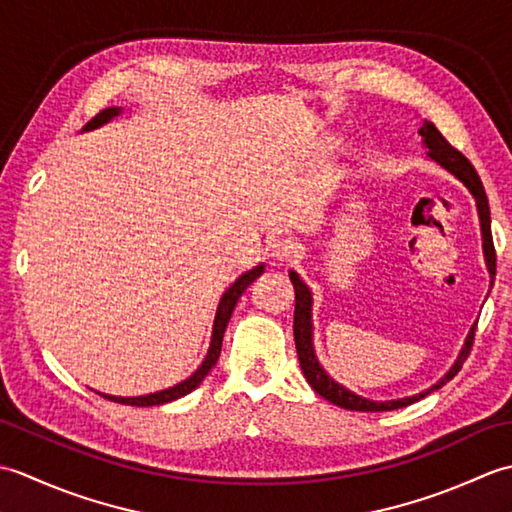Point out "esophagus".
Returning a JSON list of instances; mask_svg holds the SVG:
<instances>
[{
    "mask_svg": "<svg viewBox=\"0 0 512 512\" xmlns=\"http://www.w3.org/2000/svg\"><path fill=\"white\" fill-rule=\"evenodd\" d=\"M270 255H273L277 262H292V259L295 257H299V253H301V246L295 242V239L292 237H275L273 242H270Z\"/></svg>",
    "mask_w": 512,
    "mask_h": 512,
    "instance_id": "34e87169",
    "label": "esophagus"
}]
</instances>
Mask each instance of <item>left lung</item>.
<instances>
[{"label": "left lung", "mask_w": 512, "mask_h": 512, "mask_svg": "<svg viewBox=\"0 0 512 512\" xmlns=\"http://www.w3.org/2000/svg\"><path fill=\"white\" fill-rule=\"evenodd\" d=\"M418 134L422 136V145L429 149L427 156L433 162H438L442 169H447L449 173H453V176L458 178L475 198L477 215H480V228H482L484 262H486L488 273H491V286H493V279H495V246H493V233H491V209H488V198H486L484 184H482L480 176H477L475 167L471 165L469 160H466V156H462L458 149L451 147L447 143V138H444L438 132V127L433 125L431 121H424L422 127L418 129ZM290 281H292V286H295V345H297V354H299L303 376H306L310 387L317 391L319 396H323L325 400H330L332 405H339V407L350 409V411H391V409L407 407V405H411V402H416L427 394H431L433 389H440L444 383H449V380L460 372L464 361L471 354L477 323L471 328L469 336H466L458 361H455L449 372L444 374L438 380V383L429 387L427 391H422V394H416V396L398 398V400H369V398H363V396H356L354 391L345 389L343 385L336 383V380L330 378L328 372H325V369L321 367L317 354H314V345H312V292L306 284H303L301 277L295 273V270H290Z\"/></svg>", "instance_id": "left-lung-1"}]
</instances>
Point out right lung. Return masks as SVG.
I'll list each match as a JSON object with an SVG mask.
<instances>
[{"label":"right lung","instance_id":"right-lung-1","mask_svg":"<svg viewBox=\"0 0 512 512\" xmlns=\"http://www.w3.org/2000/svg\"><path fill=\"white\" fill-rule=\"evenodd\" d=\"M123 110L121 107H107V110H103L101 114H96L92 121L85 125V132L88 129H96L105 125L107 121H112L114 116L121 114ZM264 273V264L255 266L253 270H248V273L239 275L231 286H228V290L222 295L220 299V306H217V312H215V321H213V334H211V345H209V352H206V358L202 361V365L195 369V372L187 378L182 380V383L173 385L169 389H162V391H156V394H147V396H136V398H123V396H107V394H101L103 398L107 400H114V402H121V405H132V407H154V405H165V402H171V400H178L182 396L191 394V391L198 387L204 376L211 372V367L217 363V358H220V352H222V339H224V330L228 325V319H231V314L237 306V299L242 297V292L253 284V281Z\"/></svg>","mask_w":512,"mask_h":512}]
</instances>
